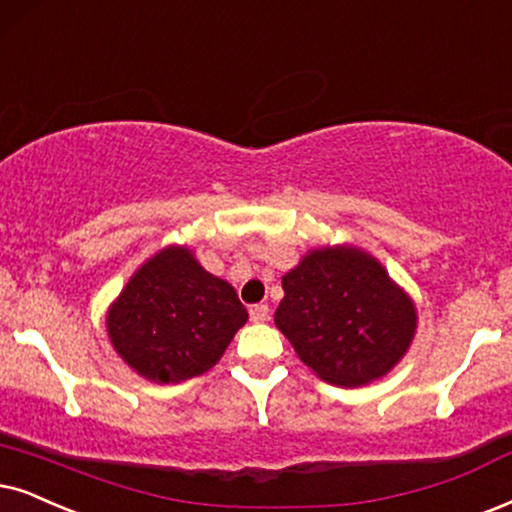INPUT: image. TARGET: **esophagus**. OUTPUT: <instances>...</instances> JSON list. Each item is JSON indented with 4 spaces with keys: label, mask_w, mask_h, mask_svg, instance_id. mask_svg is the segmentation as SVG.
<instances>
[{
    "label": "esophagus",
    "mask_w": 512,
    "mask_h": 512,
    "mask_svg": "<svg viewBox=\"0 0 512 512\" xmlns=\"http://www.w3.org/2000/svg\"><path fill=\"white\" fill-rule=\"evenodd\" d=\"M250 319L255 321V323L269 321V307H267V304H252V307H250Z\"/></svg>",
    "instance_id": "34e87169"
}]
</instances>
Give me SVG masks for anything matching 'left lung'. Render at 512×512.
Masks as SVG:
<instances>
[{
	"instance_id": "1",
	"label": "left lung",
	"mask_w": 512,
	"mask_h": 512,
	"mask_svg": "<svg viewBox=\"0 0 512 512\" xmlns=\"http://www.w3.org/2000/svg\"><path fill=\"white\" fill-rule=\"evenodd\" d=\"M281 283L276 328L326 383L368 385L409 352L416 304L364 248L342 243L309 250Z\"/></svg>"
}]
</instances>
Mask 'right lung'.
I'll return each instance as SVG.
<instances>
[{
    "mask_svg": "<svg viewBox=\"0 0 512 512\" xmlns=\"http://www.w3.org/2000/svg\"><path fill=\"white\" fill-rule=\"evenodd\" d=\"M248 312L189 245H167L129 276L106 312L108 340L141 378L174 385L208 373Z\"/></svg>",
    "mask_w": 512,
    "mask_h": 512,
    "instance_id": "right-lung-1",
    "label": "right lung"
}]
</instances>
